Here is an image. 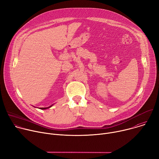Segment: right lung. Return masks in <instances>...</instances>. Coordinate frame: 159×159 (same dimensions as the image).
I'll use <instances>...</instances> for the list:
<instances>
[{"label":"right lung","mask_w":159,"mask_h":159,"mask_svg":"<svg viewBox=\"0 0 159 159\" xmlns=\"http://www.w3.org/2000/svg\"><path fill=\"white\" fill-rule=\"evenodd\" d=\"M51 106H50V107H41L40 109H48V108L50 107Z\"/></svg>","instance_id":"obj_1"}]
</instances>
